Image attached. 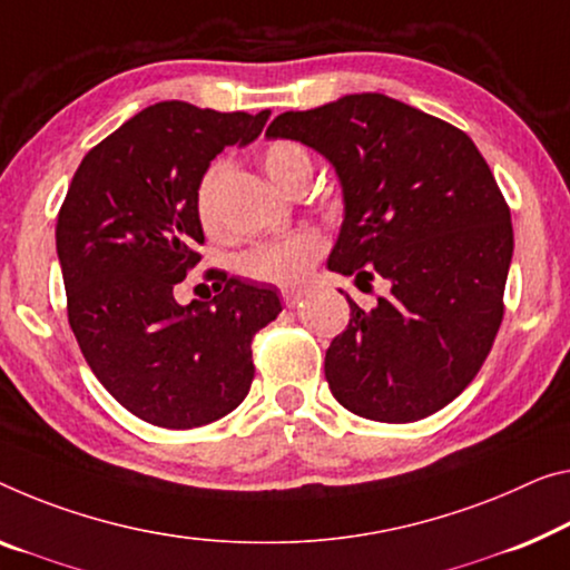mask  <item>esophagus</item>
<instances>
[{
  "label": "esophagus",
  "mask_w": 570,
  "mask_h": 570,
  "mask_svg": "<svg viewBox=\"0 0 570 570\" xmlns=\"http://www.w3.org/2000/svg\"><path fill=\"white\" fill-rule=\"evenodd\" d=\"M303 295H305V291H301V287H285L283 301H285L287 308H295V305L303 301Z\"/></svg>",
  "instance_id": "34e87169"
}]
</instances>
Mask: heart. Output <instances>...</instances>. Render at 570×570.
Here are the masks:
<instances>
[{"label": "heart", "mask_w": 570, "mask_h": 570, "mask_svg": "<svg viewBox=\"0 0 570 570\" xmlns=\"http://www.w3.org/2000/svg\"><path fill=\"white\" fill-rule=\"evenodd\" d=\"M262 165H265L269 178L279 188L287 190H293L303 178H311V155L303 145L293 142V139H275V142H269L262 150ZM218 178H222V163L208 165L196 188V216L206 232L218 229L214 200ZM323 252H326V242L321 239V234L291 232L255 244V247L244 252L236 267H239L244 277L275 285H293L301 283L311 273Z\"/></svg>", "instance_id": "heart-1"}]
</instances>
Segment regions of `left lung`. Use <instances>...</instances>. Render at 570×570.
Listing matches in <instances>:
<instances>
[{
    "instance_id": "left-lung-1",
    "label": "left lung",
    "mask_w": 570,
    "mask_h": 570,
    "mask_svg": "<svg viewBox=\"0 0 570 570\" xmlns=\"http://www.w3.org/2000/svg\"><path fill=\"white\" fill-rule=\"evenodd\" d=\"M267 137L326 155L344 188L328 269L390 283L326 352L334 397L354 415L413 423L456 400L492 352L514 236L510 206L466 132L382 94L285 111ZM344 293V291H341Z\"/></svg>"
}]
</instances>
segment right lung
<instances>
[{
    "instance_id": "1",
    "label": "right lung",
    "mask_w": 570,
    "mask_h": 570,
    "mask_svg": "<svg viewBox=\"0 0 570 570\" xmlns=\"http://www.w3.org/2000/svg\"><path fill=\"white\" fill-rule=\"evenodd\" d=\"M269 111L160 101L91 147L58 212L68 323L109 395L145 423L186 431L239 405L252 338L283 305L275 287L208 269L218 295L180 305L200 262L196 188L214 157L255 139Z\"/></svg>"
}]
</instances>
